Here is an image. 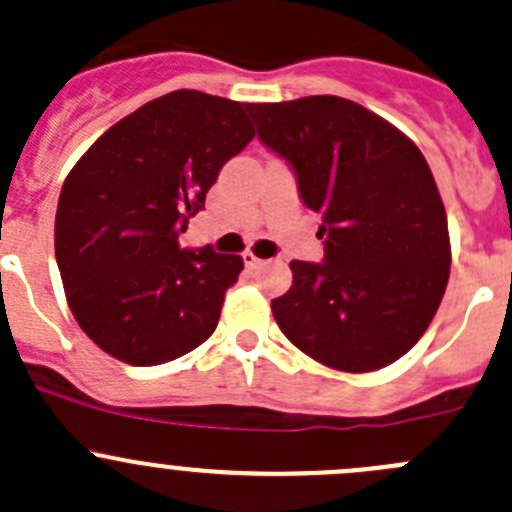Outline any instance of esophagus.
I'll return each instance as SVG.
<instances>
[{
    "label": "esophagus",
    "instance_id": "1",
    "mask_svg": "<svg viewBox=\"0 0 512 512\" xmlns=\"http://www.w3.org/2000/svg\"><path fill=\"white\" fill-rule=\"evenodd\" d=\"M242 260H245V267H247V270H255V267H260V265H262L260 257H257L255 252H250V250H247L245 255H242Z\"/></svg>",
    "mask_w": 512,
    "mask_h": 512
}]
</instances>
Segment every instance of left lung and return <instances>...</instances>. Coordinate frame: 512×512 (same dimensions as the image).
Here are the masks:
<instances>
[{"mask_svg":"<svg viewBox=\"0 0 512 512\" xmlns=\"http://www.w3.org/2000/svg\"><path fill=\"white\" fill-rule=\"evenodd\" d=\"M257 138L322 215V262L292 260L272 299L282 334L339 371L394 364L431 324L451 267L446 208L416 143L359 103L304 96L247 103Z\"/></svg>","mask_w":512,"mask_h":512,"instance_id":"1","label":"left lung"}]
</instances>
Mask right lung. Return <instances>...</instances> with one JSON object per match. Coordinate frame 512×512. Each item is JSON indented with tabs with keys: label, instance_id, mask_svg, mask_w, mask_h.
I'll return each instance as SVG.
<instances>
[{
	"label": "right lung",
	"instance_id": "1",
	"mask_svg": "<svg viewBox=\"0 0 512 512\" xmlns=\"http://www.w3.org/2000/svg\"><path fill=\"white\" fill-rule=\"evenodd\" d=\"M252 138L247 103L180 89L121 118L71 168L56 265L79 327L113 359L165 364L215 332L242 257L178 237Z\"/></svg>",
	"mask_w": 512,
	"mask_h": 512
}]
</instances>
